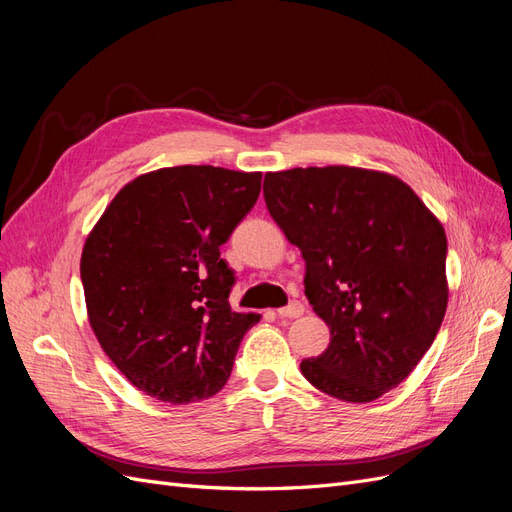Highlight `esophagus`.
Segmentation results:
<instances>
[{
  "mask_svg": "<svg viewBox=\"0 0 512 512\" xmlns=\"http://www.w3.org/2000/svg\"><path fill=\"white\" fill-rule=\"evenodd\" d=\"M305 312V305L301 301H292L290 305L277 309V316L280 318H299Z\"/></svg>",
  "mask_w": 512,
  "mask_h": 512,
  "instance_id": "esophagus-1",
  "label": "esophagus"
}]
</instances>
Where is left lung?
Returning <instances> with one entry per match:
<instances>
[{
  "label": "left lung",
  "mask_w": 512,
  "mask_h": 512,
  "mask_svg": "<svg viewBox=\"0 0 512 512\" xmlns=\"http://www.w3.org/2000/svg\"><path fill=\"white\" fill-rule=\"evenodd\" d=\"M265 203L305 260V297L331 331L301 363L350 404L389 393L423 359L448 305L446 232L408 183L359 166L267 173Z\"/></svg>",
  "instance_id": "8db88e82"
}]
</instances>
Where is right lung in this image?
I'll use <instances>...</instances> for the list:
<instances>
[{"instance_id": "1", "label": "right lung", "mask_w": 512, "mask_h": 512, "mask_svg": "<svg viewBox=\"0 0 512 512\" xmlns=\"http://www.w3.org/2000/svg\"><path fill=\"white\" fill-rule=\"evenodd\" d=\"M262 173L168 166L138 175L85 239L89 327L138 391L170 406L213 397L258 314L232 312L220 258L260 194Z\"/></svg>"}]
</instances>
